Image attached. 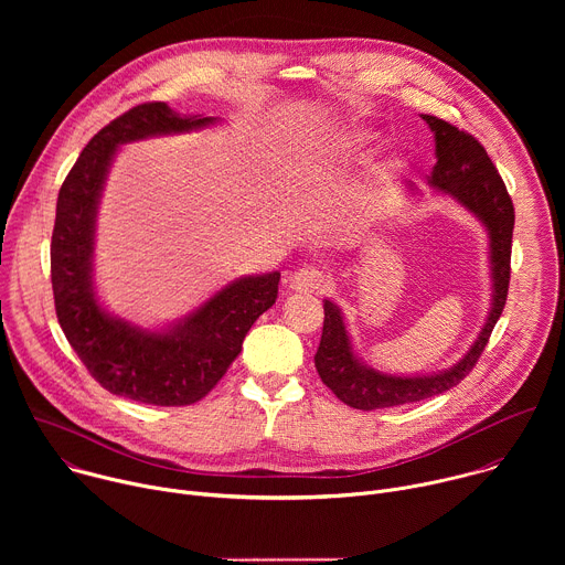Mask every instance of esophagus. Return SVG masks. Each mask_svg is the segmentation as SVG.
I'll use <instances>...</instances> for the list:
<instances>
[{
    "mask_svg": "<svg viewBox=\"0 0 565 565\" xmlns=\"http://www.w3.org/2000/svg\"><path fill=\"white\" fill-rule=\"evenodd\" d=\"M329 279L327 275L321 273L319 268H312V266H306V268H299L297 273H292L288 277V288L295 290V292H321L327 288Z\"/></svg>",
    "mask_w": 565,
    "mask_h": 565,
    "instance_id": "obj_1",
    "label": "esophagus"
}]
</instances>
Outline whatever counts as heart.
<instances>
[{"mask_svg":"<svg viewBox=\"0 0 565 565\" xmlns=\"http://www.w3.org/2000/svg\"><path fill=\"white\" fill-rule=\"evenodd\" d=\"M375 140V134L362 127H351L340 131L333 140H331V151L333 153H342V156H353V153H362L371 142Z\"/></svg>","mask_w":565,"mask_h":565,"instance_id":"obj_1","label":"heart"}]
</instances>
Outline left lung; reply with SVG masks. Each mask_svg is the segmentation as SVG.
I'll return each instance as SVG.
<instances>
[{"mask_svg": "<svg viewBox=\"0 0 565 565\" xmlns=\"http://www.w3.org/2000/svg\"><path fill=\"white\" fill-rule=\"evenodd\" d=\"M423 120L434 131L436 140V166L427 179L429 188L454 196L488 230L492 303L478 338L451 369L427 375H391L364 364L355 355L340 306L324 299V331H321V342L315 353V369L321 382L344 405L362 412L409 405V402H420L456 386L476 366L482 349L488 347L508 299L514 205L505 183L486 147L473 136L436 116L423 114ZM409 190L418 192L414 183H409Z\"/></svg>", "mask_w": 565, "mask_h": 565, "instance_id": "obj_1", "label": "left lung"}]
</instances>
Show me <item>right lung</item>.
Masks as SVG:
<instances>
[{"instance_id":"right-lung-1","label":"right lung","mask_w":565,"mask_h":565,"mask_svg":"<svg viewBox=\"0 0 565 565\" xmlns=\"http://www.w3.org/2000/svg\"><path fill=\"white\" fill-rule=\"evenodd\" d=\"M216 118L145 103L103 127L64 179L51 236V281L60 327L89 373L114 395L156 407L205 397L241 353L250 327L277 299L279 273L238 277L166 329L149 331L103 308L94 284L96 216L120 145L205 129Z\"/></svg>"}]
</instances>
